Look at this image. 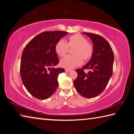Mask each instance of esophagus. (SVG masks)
<instances>
[{
    "label": "esophagus",
    "mask_w": 134,
    "mask_h": 134,
    "mask_svg": "<svg viewBox=\"0 0 134 134\" xmlns=\"http://www.w3.org/2000/svg\"><path fill=\"white\" fill-rule=\"evenodd\" d=\"M70 71H71V70H69V69H65V72H67V73H68V72H69Z\"/></svg>",
    "instance_id": "34e87169"
}]
</instances>
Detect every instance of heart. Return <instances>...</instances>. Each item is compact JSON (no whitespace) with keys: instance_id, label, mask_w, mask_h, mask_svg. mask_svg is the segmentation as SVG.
<instances>
[{"instance_id":"heart-1","label":"heart","mask_w":134,"mask_h":134,"mask_svg":"<svg viewBox=\"0 0 134 134\" xmlns=\"http://www.w3.org/2000/svg\"><path fill=\"white\" fill-rule=\"evenodd\" d=\"M69 47H76L72 55H67L61 60L60 64L67 69H71L80 65L84 60H88L93 53V46L87 42V40L80 34L70 36L69 42L64 40H58L55 45V51L59 56L63 57L69 51Z\"/></svg>"}]
</instances>
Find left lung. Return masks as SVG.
<instances>
[{
	"label": "left lung",
	"instance_id": "obj_1",
	"mask_svg": "<svg viewBox=\"0 0 134 134\" xmlns=\"http://www.w3.org/2000/svg\"><path fill=\"white\" fill-rule=\"evenodd\" d=\"M89 37L93 45V53L87 64L77 69V77L74 85L79 94L86 98L98 96L107 86L113 72L114 55L110 44L99 35L82 32ZM85 69L89 70L86 74Z\"/></svg>",
	"mask_w": 134,
	"mask_h": 134
}]
</instances>
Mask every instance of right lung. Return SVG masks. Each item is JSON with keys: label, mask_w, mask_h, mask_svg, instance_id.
Here are the masks:
<instances>
[{"label": "right lung", "mask_w": 134, "mask_h": 134, "mask_svg": "<svg viewBox=\"0 0 134 134\" xmlns=\"http://www.w3.org/2000/svg\"><path fill=\"white\" fill-rule=\"evenodd\" d=\"M67 34L65 31L43 32L25 47L21 57L20 74L26 89L35 98L48 99L58 87V76L64 72V69L53 67L59 63L55 45Z\"/></svg>", "instance_id": "add662e5"}]
</instances>
